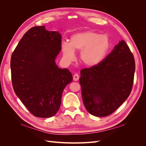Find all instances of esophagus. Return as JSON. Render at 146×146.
Masks as SVG:
<instances>
[{"label":"esophagus","instance_id":"34e87169","mask_svg":"<svg viewBox=\"0 0 146 146\" xmlns=\"http://www.w3.org/2000/svg\"><path fill=\"white\" fill-rule=\"evenodd\" d=\"M79 79V76L78 74H75L73 76V80L74 81H77Z\"/></svg>","mask_w":146,"mask_h":146}]
</instances>
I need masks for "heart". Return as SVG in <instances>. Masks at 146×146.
I'll return each mask as SVG.
<instances>
[{"mask_svg": "<svg viewBox=\"0 0 146 146\" xmlns=\"http://www.w3.org/2000/svg\"><path fill=\"white\" fill-rule=\"evenodd\" d=\"M110 40L107 35L92 31H85L74 34L70 42L63 41L61 50L65 61L70 62L75 58V50L80 51V62L86 66H95L100 63L110 48Z\"/></svg>", "mask_w": 146, "mask_h": 146, "instance_id": "1", "label": "heart"}]
</instances>
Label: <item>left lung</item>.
<instances>
[{"mask_svg":"<svg viewBox=\"0 0 146 146\" xmlns=\"http://www.w3.org/2000/svg\"><path fill=\"white\" fill-rule=\"evenodd\" d=\"M135 70L134 56L123 40L100 63L82 69L79 82L87 111L98 117L115 111L130 94Z\"/></svg>","mask_w":146,"mask_h":146,"instance_id":"8db88e82","label":"left lung"}]
</instances>
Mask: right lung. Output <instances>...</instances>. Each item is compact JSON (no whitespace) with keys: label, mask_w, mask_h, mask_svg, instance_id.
Listing matches in <instances>:
<instances>
[{"label":"right lung","mask_w":146,"mask_h":146,"mask_svg":"<svg viewBox=\"0 0 146 146\" xmlns=\"http://www.w3.org/2000/svg\"><path fill=\"white\" fill-rule=\"evenodd\" d=\"M61 49V35L45 26L31 28L13 52L11 72L16 96L33 115L47 118L58 111L66 86L72 81L68 69L55 58Z\"/></svg>","instance_id":"1"}]
</instances>
